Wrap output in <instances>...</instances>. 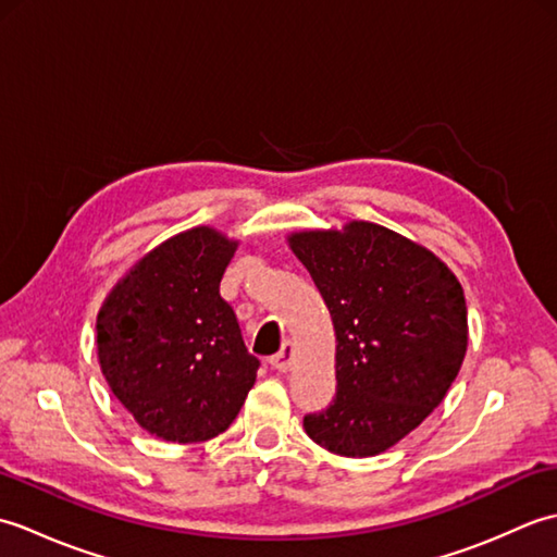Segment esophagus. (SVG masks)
Returning a JSON list of instances; mask_svg holds the SVG:
<instances>
[{"label":"esophagus","instance_id":"1","mask_svg":"<svg viewBox=\"0 0 557 557\" xmlns=\"http://www.w3.org/2000/svg\"><path fill=\"white\" fill-rule=\"evenodd\" d=\"M292 363H294V347L289 345V342H285V345H282V349L275 354V357L270 359V366L272 369H277V371H289L292 369Z\"/></svg>","mask_w":557,"mask_h":557}]
</instances>
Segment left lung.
<instances>
[{
    "label": "left lung",
    "instance_id": "8db88e82",
    "mask_svg": "<svg viewBox=\"0 0 557 557\" xmlns=\"http://www.w3.org/2000/svg\"><path fill=\"white\" fill-rule=\"evenodd\" d=\"M335 327L337 395L306 413L313 443L373 457L445 399L467 354V301L441 258L375 222L289 234Z\"/></svg>",
    "mask_w": 557,
    "mask_h": 557
}]
</instances>
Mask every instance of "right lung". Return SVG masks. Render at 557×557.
<instances>
[{
    "instance_id": "right-lung-1",
    "label": "right lung",
    "mask_w": 557,
    "mask_h": 557,
    "mask_svg": "<svg viewBox=\"0 0 557 557\" xmlns=\"http://www.w3.org/2000/svg\"><path fill=\"white\" fill-rule=\"evenodd\" d=\"M239 242L194 227L152 248L98 313L104 381L140 429L203 443L230 429L260 361L248 354L220 280Z\"/></svg>"
}]
</instances>
